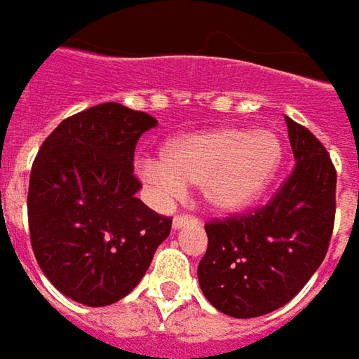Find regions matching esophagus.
I'll list each match as a JSON object with an SVG mask.
<instances>
[{"instance_id": "34e87169", "label": "esophagus", "mask_w": 359, "mask_h": 359, "mask_svg": "<svg viewBox=\"0 0 359 359\" xmlns=\"http://www.w3.org/2000/svg\"><path fill=\"white\" fill-rule=\"evenodd\" d=\"M186 224H198V217L196 215H187V214H177L173 217V228L180 229L184 228Z\"/></svg>"}]
</instances>
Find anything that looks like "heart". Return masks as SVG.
<instances>
[{
    "label": "heart",
    "instance_id": "b5f03b06",
    "mask_svg": "<svg viewBox=\"0 0 359 359\" xmlns=\"http://www.w3.org/2000/svg\"><path fill=\"white\" fill-rule=\"evenodd\" d=\"M282 154L271 130L219 128L173 140L161 149V159H142L137 170L159 200L180 198L187 184H198L208 205L238 212L268 189Z\"/></svg>",
    "mask_w": 359,
    "mask_h": 359
}]
</instances>
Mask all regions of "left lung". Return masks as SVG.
I'll list each match as a JSON object with an SVG mask.
<instances>
[{"label": "left lung", "mask_w": 359, "mask_h": 359, "mask_svg": "<svg viewBox=\"0 0 359 359\" xmlns=\"http://www.w3.org/2000/svg\"><path fill=\"white\" fill-rule=\"evenodd\" d=\"M285 123L296 165L273 198L205 224L201 292L231 318H257L285 306L320 268L332 240L336 168L308 128L290 118Z\"/></svg>", "instance_id": "1"}]
</instances>
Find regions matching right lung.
Returning a JSON list of instances; mask_svg holds the SVG:
<instances>
[{"mask_svg": "<svg viewBox=\"0 0 359 359\" xmlns=\"http://www.w3.org/2000/svg\"><path fill=\"white\" fill-rule=\"evenodd\" d=\"M158 119L107 102L65 118L32 165L27 222L35 259L63 296L102 308L140 283L172 217L135 198V145Z\"/></svg>", "mask_w": 359, "mask_h": 359, "instance_id": "obj_1", "label": "right lung"}]
</instances>
